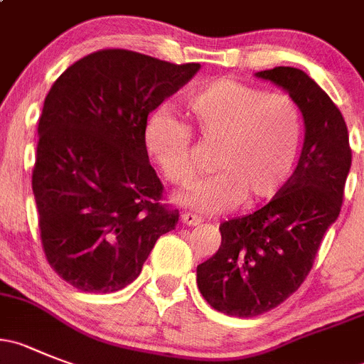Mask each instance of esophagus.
I'll use <instances>...</instances> for the list:
<instances>
[{
  "label": "esophagus",
  "mask_w": 364,
  "mask_h": 364,
  "mask_svg": "<svg viewBox=\"0 0 364 364\" xmlns=\"http://www.w3.org/2000/svg\"><path fill=\"white\" fill-rule=\"evenodd\" d=\"M181 220L186 224V226H198V224L203 223L201 217L196 215V213H192V212H183Z\"/></svg>",
  "instance_id": "obj_1"
}]
</instances>
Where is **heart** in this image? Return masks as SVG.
Returning <instances> with one entry per match:
<instances>
[{
  "label": "heart",
  "mask_w": 364,
  "mask_h": 364,
  "mask_svg": "<svg viewBox=\"0 0 364 364\" xmlns=\"http://www.w3.org/2000/svg\"><path fill=\"white\" fill-rule=\"evenodd\" d=\"M203 140L217 145L215 176L179 196V203L205 213H220L240 201H271L289 183L300 152L304 120L287 93L223 77L186 98ZM149 156L166 179L178 186L196 181L201 166L193 158V132L186 122L165 109L145 122Z\"/></svg>",
  "instance_id": "obj_1"
}]
</instances>
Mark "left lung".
<instances>
[{
    "instance_id": "obj_1",
    "label": "left lung",
    "mask_w": 364,
    "mask_h": 364,
    "mask_svg": "<svg viewBox=\"0 0 364 364\" xmlns=\"http://www.w3.org/2000/svg\"><path fill=\"white\" fill-rule=\"evenodd\" d=\"M300 107L305 141L289 183L266 206L219 226L220 247L198 266V287L215 311L255 318L287 300L311 273L325 232L341 212L352 165L345 118L301 70L257 73Z\"/></svg>"
}]
</instances>
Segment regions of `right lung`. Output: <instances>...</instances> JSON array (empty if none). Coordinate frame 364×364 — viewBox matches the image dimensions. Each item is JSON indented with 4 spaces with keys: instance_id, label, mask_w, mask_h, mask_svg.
<instances>
[{
    "instance_id": "obj_1",
    "label": "right lung",
    "mask_w": 364,
    "mask_h": 364,
    "mask_svg": "<svg viewBox=\"0 0 364 364\" xmlns=\"http://www.w3.org/2000/svg\"><path fill=\"white\" fill-rule=\"evenodd\" d=\"M199 68L98 50L71 64L44 98L32 171L41 244L75 289H124L178 224V210L161 203L144 129L149 113Z\"/></svg>"
}]
</instances>
